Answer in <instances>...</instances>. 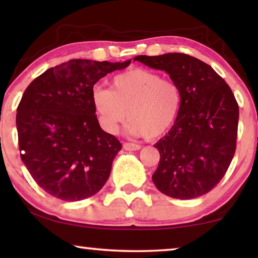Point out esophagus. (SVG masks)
Returning a JSON list of instances; mask_svg holds the SVG:
<instances>
[{
  "instance_id": "esophagus-1",
  "label": "esophagus",
  "mask_w": 258,
  "mask_h": 258,
  "mask_svg": "<svg viewBox=\"0 0 258 258\" xmlns=\"http://www.w3.org/2000/svg\"><path fill=\"white\" fill-rule=\"evenodd\" d=\"M123 148L126 151H137L141 148V146L135 145V143H131V142H125L123 145Z\"/></svg>"
}]
</instances>
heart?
Returning a JSON list of instances; mask_svg holds the SVG:
<instances>
[{
    "label": "heart",
    "instance_id": "heart-1",
    "mask_svg": "<svg viewBox=\"0 0 258 258\" xmlns=\"http://www.w3.org/2000/svg\"><path fill=\"white\" fill-rule=\"evenodd\" d=\"M92 102L107 132L116 133L127 116L130 134L156 139L176 121L182 93L174 81L149 69L134 68L113 77L110 90L95 87Z\"/></svg>",
    "mask_w": 258,
    "mask_h": 258
}]
</instances>
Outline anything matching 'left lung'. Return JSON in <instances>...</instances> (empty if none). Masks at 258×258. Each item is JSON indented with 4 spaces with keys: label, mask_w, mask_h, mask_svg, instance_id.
Returning a JSON list of instances; mask_svg holds the SVG:
<instances>
[{
    "label": "left lung",
    "mask_w": 258,
    "mask_h": 258,
    "mask_svg": "<svg viewBox=\"0 0 258 258\" xmlns=\"http://www.w3.org/2000/svg\"><path fill=\"white\" fill-rule=\"evenodd\" d=\"M134 60L167 73L182 93L176 121L154 146L160 160L152 181L172 198L207 194L224 176L235 152L239 107L232 91L209 64L195 56L166 53Z\"/></svg>",
    "instance_id": "left-lung-1"
}]
</instances>
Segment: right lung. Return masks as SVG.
<instances>
[{
  "label": "right lung",
  "mask_w": 258,
  "mask_h": 258,
  "mask_svg": "<svg viewBox=\"0 0 258 258\" xmlns=\"http://www.w3.org/2000/svg\"><path fill=\"white\" fill-rule=\"evenodd\" d=\"M130 63L73 59L47 69L26 89L16 117L20 156L49 195L78 202L107 182L121 145L100 127L93 86Z\"/></svg>",
  "instance_id": "obj_1"
}]
</instances>
